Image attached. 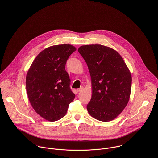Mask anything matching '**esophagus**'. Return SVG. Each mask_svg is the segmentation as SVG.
Segmentation results:
<instances>
[{
  "mask_svg": "<svg viewBox=\"0 0 158 158\" xmlns=\"http://www.w3.org/2000/svg\"><path fill=\"white\" fill-rule=\"evenodd\" d=\"M83 87H81V88H79V89H77V92H80L81 90H83Z\"/></svg>",
  "mask_w": 158,
  "mask_h": 158,
  "instance_id": "obj_1",
  "label": "esophagus"
}]
</instances>
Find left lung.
Returning a JSON list of instances; mask_svg holds the SVG:
<instances>
[{
    "label": "left lung",
    "mask_w": 158,
    "mask_h": 158,
    "mask_svg": "<svg viewBox=\"0 0 158 158\" xmlns=\"http://www.w3.org/2000/svg\"><path fill=\"white\" fill-rule=\"evenodd\" d=\"M78 51L88 65L91 78L92 94L88 111L98 120L111 121L128 103L131 72L120 55L109 47L82 45Z\"/></svg>",
    "instance_id": "left-lung-1"
}]
</instances>
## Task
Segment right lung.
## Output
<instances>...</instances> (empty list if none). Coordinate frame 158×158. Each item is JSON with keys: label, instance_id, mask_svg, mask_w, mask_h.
Segmentation results:
<instances>
[{"label": "right lung", "instance_id": "add662e5", "mask_svg": "<svg viewBox=\"0 0 158 158\" xmlns=\"http://www.w3.org/2000/svg\"><path fill=\"white\" fill-rule=\"evenodd\" d=\"M77 48L70 44L50 46L41 52L26 76V89L34 110L50 122L64 117L75 95L70 88L66 61Z\"/></svg>", "mask_w": 158, "mask_h": 158}]
</instances>
